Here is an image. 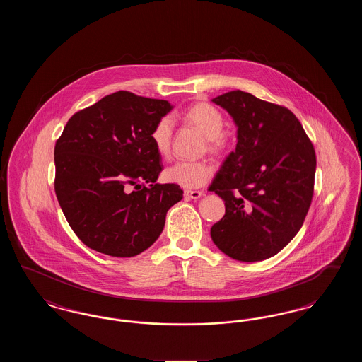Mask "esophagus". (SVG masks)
<instances>
[{
	"label": "esophagus",
	"instance_id": "esophagus-1",
	"mask_svg": "<svg viewBox=\"0 0 362 362\" xmlns=\"http://www.w3.org/2000/svg\"><path fill=\"white\" fill-rule=\"evenodd\" d=\"M185 195H186L187 198H191V199H198V198H201V197H202V191L186 189V191H185Z\"/></svg>",
	"mask_w": 362,
	"mask_h": 362
}]
</instances>
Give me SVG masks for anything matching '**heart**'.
Listing matches in <instances>:
<instances>
[{
  "label": "heart",
  "mask_w": 362,
  "mask_h": 362,
  "mask_svg": "<svg viewBox=\"0 0 362 362\" xmlns=\"http://www.w3.org/2000/svg\"><path fill=\"white\" fill-rule=\"evenodd\" d=\"M183 121L206 138L209 152H220L224 148L226 144L223 134L225 119L216 107L207 103L194 104L183 112ZM173 132V123L170 117H163L156 122L151 132V139L158 155L170 153ZM213 173L214 168L207 161H176L165 168L164 179L186 189H197L205 186Z\"/></svg>",
  "instance_id": "1"
}]
</instances>
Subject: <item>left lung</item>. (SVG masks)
Masks as SVG:
<instances>
[{
    "label": "left lung",
    "instance_id": "left-lung-1",
    "mask_svg": "<svg viewBox=\"0 0 362 362\" xmlns=\"http://www.w3.org/2000/svg\"><path fill=\"white\" fill-rule=\"evenodd\" d=\"M238 126L236 149L209 189L225 202L210 229L228 257L259 262L278 254L297 235L310 210L316 155L291 110L243 90L213 99Z\"/></svg>",
    "mask_w": 362,
    "mask_h": 362
}]
</instances>
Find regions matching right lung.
I'll use <instances>...</instances> for the list:
<instances>
[{
  "mask_svg": "<svg viewBox=\"0 0 362 362\" xmlns=\"http://www.w3.org/2000/svg\"><path fill=\"white\" fill-rule=\"evenodd\" d=\"M171 110L167 100L119 90L66 123L54 149V189L86 247L130 258L161 235L167 211L183 198L177 185L156 183L163 167L151 132Z\"/></svg>",
  "mask_w": 362,
  "mask_h": 362,
  "instance_id": "right-lung-1",
  "label": "right lung"
}]
</instances>
